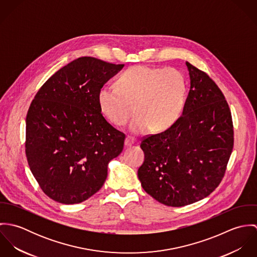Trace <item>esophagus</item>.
<instances>
[{"instance_id": "obj_1", "label": "esophagus", "mask_w": 257, "mask_h": 257, "mask_svg": "<svg viewBox=\"0 0 257 257\" xmlns=\"http://www.w3.org/2000/svg\"><path fill=\"white\" fill-rule=\"evenodd\" d=\"M135 144V141H134V139L132 138V137H127L126 139H125V141H124V146L125 147H131V146H133Z\"/></svg>"}]
</instances>
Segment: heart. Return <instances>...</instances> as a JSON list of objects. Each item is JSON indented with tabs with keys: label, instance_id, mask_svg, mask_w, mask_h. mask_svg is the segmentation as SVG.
<instances>
[{
	"label": "heart",
	"instance_id": "heart-1",
	"mask_svg": "<svg viewBox=\"0 0 257 257\" xmlns=\"http://www.w3.org/2000/svg\"><path fill=\"white\" fill-rule=\"evenodd\" d=\"M116 86L105 85L98 92L100 110L111 123L120 126L130 119L134 106L137 115L131 131L138 135L164 132L183 112L188 85L182 71L137 65L120 74Z\"/></svg>",
	"mask_w": 257,
	"mask_h": 257
}]
</instances>
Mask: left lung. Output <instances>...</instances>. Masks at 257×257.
<instances>
[{"instance_id": "obj_1", "label": "left lung", "mask_w": 257, "mask_h": 257, "mask_svg": "<svg viewBox=\"0 0 257 257\" xmlns=\"http://www.w3.org/2000/svg\"><path fill=\"white\" fill-rule=\"evenodd\" d=\"M183 113L168 130L144 137L138 176L147 194L169 207L209 196L220 185L233 148L228 104L215 81L189 62Z\"/></svg>"}]
</instances>
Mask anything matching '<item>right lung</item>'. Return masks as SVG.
I'll list each match as a JSON object with an SVG mask.
<instances>
[{
  "instance_id": "add662e5",
  "label": "right lung",
  "mask_w": 257,
  "mask_h": 257,
  "mask_svg": "<svg viewBox=\"0 0 257 257\" xmlns=\"http://www.w3.org/2000/svg\"><path fill=\"white\" fill-rule=\"evenodd\" d=\"M122 67L80 57L37 91L26 119V155L50 199L78 204L105 183L108 163L122 151L125 135L103 116L98 92Z\"/></svg>"
}]
</instances>
